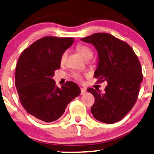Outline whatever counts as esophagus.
I'll return each instance as SVG.
<instances>
[{"label": "esophagus", "mask_w": 154, "mask_h": 154, "mask_svg": "<svg viewBox=\"0 0 154 154\" xmlns=\"http://www.w3.org/2000/svg\"><path fill=\"white\" fill-rule=\"evenodd\" d=\"M86 93V89L84 88H81V95H85Z\"/></svg>", "instance_id": "1"}]
</instances>
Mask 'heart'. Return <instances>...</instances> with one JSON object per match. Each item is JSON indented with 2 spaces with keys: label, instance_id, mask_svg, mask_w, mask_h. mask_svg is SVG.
Returning <instances> with one entry per match:
<instances>
[{
  "label": "heart",
  "instance_id": "1",
  "mask_svg": "<svg viewBox=\"0 0 154 154\" xmlns=\"http://www.w3.org/2000/svg\"><path fill=\"white\" fill-rule=\"evenodd\" d=\"M76 50L79 52L80 55L83 57L85 60L90 59L91 57H93V50H91V48L87 46V45H78L76 47ZM66 57H67V52H64L61 57V62L63 63L65 61ZM73 77H74L76 80H77V81H82V77L80 75L77 74V73H74V74H73Z\"/></svg>",
  "mask_w": 154,
  "mask_h": 154
}]
</instances>
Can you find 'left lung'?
<instances>
[{"label": "left lung", "mask_w": 154, "mask_h": 154, "mask_svg": "<svg viewBox=\"0 0 154 154\" xmlns=\"http://www.w3.org/2000/svg\"><path fill=\"white\" fill-rule=\"evenodd\" d=\"M81 40L97 50L98 63L94 77L108 83L104 93L97 88L87 89L95 97L91 113L102 122H117L137 100L143 81L140 63L129 45L110 34L95 33Z\"/></svg>", "instance_id": "obj_1"}]
</instances>
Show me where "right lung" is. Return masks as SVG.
<instances>
[{"label":"right lung","mask_w":154,"mask_h":154,"mask_svg":"<svg viewBox=\"0 0 154 154\" xmlns=\"http://www.w3.org/2000/svg\"><path fill=\"white\" fill-rule=\"evenodd\" d=\"M73 42L72 38L45 36L29 45L18 59L15 86L20 102L38 120H58L81 93L75 82H67L59 88L52 79L54 71L60 68L61 55Z\"/></svg>","instance_id":"add662e5"}]
</instances>
